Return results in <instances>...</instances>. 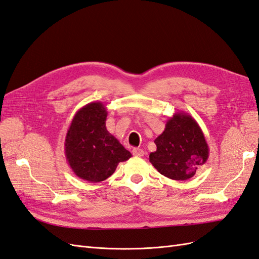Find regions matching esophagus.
Listing matches in <instances>:
<instances>
[{
	"instance_id": "1",
	"label": "esophagus",
	"mask_w": 259,
	"mask_h": 259,
	"mask_svg": "<svg viewBox=\"0 0 259 259\" xmlns=\"http://www.w3.org/2000/svg\"><path fill=\"white\" fill-rule=\"evenodd\" d=\"M132 154L135 156H143L144 155V151L142 149H139V148H135L132 150Z\"/></svg>"
}]
</instances>
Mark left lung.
I'll list each match as a JSON object with an SVG mask.
<instances>
[{
  "label": "left lung",
  "mask_w": 259,
  "mask_h": 259,
  "mask_svg": "<svg viewBox=\"0 0 259 259\" xmlns=\"http://www.w3.org/2000/svg\"><path fill=\"white\" fill-rule=\"evenodd\" d=\"M154 143L156 151L150 153L151 164L158 173L174 181L189 180L209 157L203 132L187 112H175Z\"/></svg>",
  "instance_id": "1"
}]
</instances>
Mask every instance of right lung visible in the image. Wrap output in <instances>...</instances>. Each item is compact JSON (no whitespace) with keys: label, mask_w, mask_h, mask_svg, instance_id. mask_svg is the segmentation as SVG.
I'll list each match as a JSON object with an SVG mask.
<instances>
[{"label":"right lung","mask_w":259,"mask_h":259,"mask_svg":"<svg viewBox=\"0 0 259 259\" xmlns=\"http://www.w3.org/2000/svg\"><path fill=\"white\" fill-rule=\"evenodd\" d=\"M107 109L101 102L83 106L72 119L64 141V153L72 171L90 183L107 180L120 162L131 157L106 129Z\"/></svg>","instance_id":"right-lung-1"}]
</instances>
